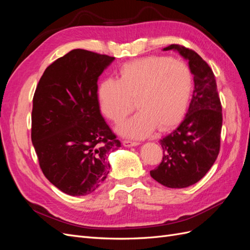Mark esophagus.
<instances>
[{
	"label": "esophagus",
	"mask_w": 250,
	"mask_h": 250,
	"mask_svg": "<svg viewBox=\"0 0 250 250\" xmlns=\"http://www.w3.org/2000/svg\"><path fill=\"white\" fill-rule=\"evenodd\" d=\"M122 143L125 147H133V146L139 145V142H133V141H129V140H124Z\"/></svg>",
	"instance_id": "1"
}]
</instances>
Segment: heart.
Listing matches in <instances>:
<instances>
[{"label": "heart", "instance_id": "b5f03b06", "mask_svg": "<svg viewBox=\"0 0 250 250\" xmlns=\"http://www.w3.org/2000/svg\"><path fill=\"white\" fill-rule=\"evenodd\" d=\"M193 86V73L186 62L148 56L123 63L117 79L102 80L97 87V98L103 115L116 124L132 111L134 100L139 111L119 127V132L142 139L156 126L168 129L185 117Z\"/></svg>", "mask_w": 250, "mask_h": 250}]
</instances>
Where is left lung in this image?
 Here are the masks:
<instances>
[{"label": "left lung", "mask_w": 250, "mask_h": 250, "mask_svg": "<svg viewBox=\"0 0 250 250\" xmlns=\"http://www.w3.org/2000/svg\"><path fill=\"white\" fill-rule=\"evenodd\" d=\"M188 60L194 75V92L187 115L175 130L161 140L162 163L150 175L161 185L181 188L199 181L214 165L220 151L222 106L215 75L195 51L170 44Z\"/></svg>", "instance_id": "1"}]
</instances>
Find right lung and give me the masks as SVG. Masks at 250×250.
Returning <instances> with one entry per match:
<instances>
[{"label":"right lung","mask_w":250,"mask_h":250,"mask_svg":"<svg viewBox=\"0 0 250 250\" xmlns=\"http://www.w3.org/2000/svg\"><path fill=\"white\" fill-rule=\"evenodd\" d=\"M115 57L75 49L51 63L33 97L31 140L52 185L72 196L93 193L121 147L101 115L98 78Z\"/></svg>","instance_id":"add662e5"}]
</instances>
